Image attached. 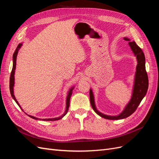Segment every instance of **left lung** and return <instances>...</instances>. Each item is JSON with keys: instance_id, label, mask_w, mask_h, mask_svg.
<instances>
[{"instance_id": "8db88e82", "label": "left lung", "mask_w": 159, "mask_h": 159, "mask_svg": "<svg viewBox=\"0 0 159 159\" xmlns=\"http://www.w3.org/2000/svg\"><path fill=\"white\" fill-rule=\"evenodd\" d=\"M124 40L129 41V39L124 38ZM129 44L131 46L134 55L136 56L138 64L137 66V71L134 80V89L132 95V98L130 102L126 106L123 111L117 116H108L103 113H101L96 109L94 103V98L91 89L89 90V99L90 103L94 111L99 115V116L107 119L117 120L128 117L132 115L141 102L142 99L145 97L148 88V79L147 73L145 69V57L141 48L135 43V42H129Z\"/></svg>"}]
</instances>
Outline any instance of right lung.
<instances>
[{"label": "right lung", "instance_id": "add662e5", "mask_svg": "<svg viewBox=\"0 0 159 159\" xmlns=\"http://www.w3.org/2000/svg\"><path fill=\"white\" fill-rule=\"evenodd\" d=\"M22 46V44H19L16 48V50L14 51V54H13V66H12V71H11V77H10V91H11V94L12 95V98L14 99V101H15L16 103L18 105V106L20 107V105H19L18 102H17V100L16 99L15 97H14V91H13V86H14V71H15V69H16V57H17V54H18V50ZM72 89H73V88L71 89L70 91H69L68 93V97H67V99H66V111H65V113L64 115H62L61 116L59 117H56V118H52V119H43L42 120L43 121H57V120H59L60 119H61L62 117H63L64 115L68 113V109H69V106H70V97L71 95L72 94ZM21 108V107H20ZM22 109V108H21ZM30 117L34 119H36V120H41V119H38V118H36L35 117H33V116H31V115H28Z\"/></svg>", "mask_w": 159, "mask_h": 159}]
</instances>
